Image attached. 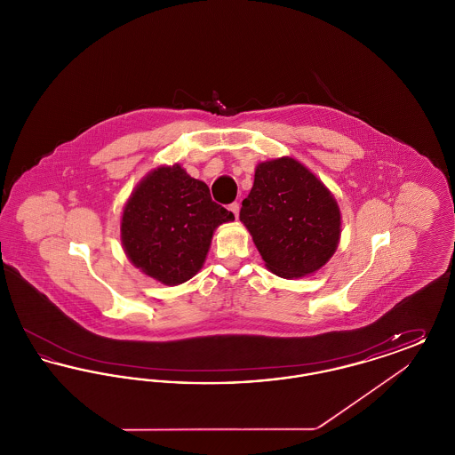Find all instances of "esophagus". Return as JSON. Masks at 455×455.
<instances>
[{
  "label": "esophagus",
  "mask_w": 455,
  "mask_h": 455,
  "mask_svg": "<svg viewBox=\"0 0 455 455\" xmlns=\"http://www.w3.org/2000/svg\"><path fill=\"white\" fill-rule=\"evenodd\" d=\"M228 210L234 213V217L238 218V210H240V206H238V203H232L230 206H228Z\"/></svg>",
  "instance_id": "obj_1"
}]
</instances>
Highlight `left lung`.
I'll use <instances>...</instances> for the list:
<instances>
[{"mask_svg": "<svg viewBox=\"0 0 455 455\" xmlns=\"http://www.w3.org/2000/svg\"><path fill=\"white\" fill-rule=\"evenodd\" d=\"M240 221L266 267L282 278L321 269L341 237L339 206L324 184L291 156L260 162Z\"/></svg>", "mask_w": 455, "mask_h": 455, "instance_id": "1", "label": "left lung"}]
</instances>
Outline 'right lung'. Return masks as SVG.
<instances>
[{"instance_id": "1", "label": "right lung", "mask_w": 455, "mask_h": 455, "mask_svg": "<svg viewBox=\"0 0 455 455\" xmlns=\"http://www.w3.org/2000/svg\"><path fill=\"white\" fill-rule=\"evenodd\" d=\"M234 213L217 204L210 188L179 164L156 167L130 196L121 242L131 262L164 284H180L203 267L218 225Z\"/></svg>"}]
</instances>
